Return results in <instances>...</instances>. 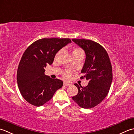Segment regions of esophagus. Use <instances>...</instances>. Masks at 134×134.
Instances as JSON below:
<instances>
[{
    "mask_svg": "<svg viewBox=\"0 0 134 134\" xmlns=\"http://www.w3.org/2000/svg\"><path fill=\"white\" fill-rule=\"evenodd\" d=\"M71 84H69V83H66V82H64V86H67V87H69V86H70Z\"/></svg>",
    "mask_w": 134,
    "mask_h": 134,
    "instance_id": "obj_1",
    "label": "esophagus"
}]
</instances>
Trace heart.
Here are the masks:
<instances>
[{"label": "heart", "mask_w": 134, "mask_h": 134, "mask_svg": "<svg viewBox=\"0 0 134 134\" xmlns=\"http://www.w3.org/2000/svg\"><path fill=\"white\" fill-rule=\"evenodd\" d=\"M72 55L73 56L75 55H84V51L80 47H76L73 48L72 51ZM62 77H64L65 80H70V79L72 77L73 73L70 70H65L63 71L62 73Z\"/></svg>", "instance_id": "obj_1"}]
</instances>
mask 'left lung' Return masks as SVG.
Segmentation results:
<instances>
[{
    "label": "left lung",
    "mask_w": 134,
    "mask_h": 134,
    "mask_svg": "<svg viewBox=\"0 0 134 134\" xmlns=\"http://www.w3.org/2000/svg\"><path fill=\"white\" fill-rule=\"evenodd\" d=\"M85 51L86 58L81 73L89 83L86 87L75 83L78 93L72 99L81 108L90 109L99 104L108 95L112 81V66L107 51L91 40L72 39Z\"/></svg>",
    "instance_id": "1"
}]
</instances>
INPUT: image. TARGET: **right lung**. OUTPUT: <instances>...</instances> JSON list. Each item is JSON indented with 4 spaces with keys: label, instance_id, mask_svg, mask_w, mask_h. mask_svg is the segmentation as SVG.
<instances>
[{
    "label": "right lung",
    "instance_id": "right-lung-1",
    "mask_svg": "<svg viewBox=\"0 0 134 134\" xmlns=\"http://www.w3.org/2000/svg\"><path fill=\"white\" fill-rule=\"evenodd\" d=\"M68 38H43L26 48L19 64L17 80L22 96L30 104L40 106L50 100L63 81L44 75L47 64H53L60 49L71 43Z\"/></svg>",
    "mask_w": 134,
    "mask_h": 134
}]
</instances>
